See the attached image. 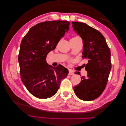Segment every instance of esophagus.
<instances>
[{"label": "esophagus", "mask_w": 126, "mask_h": 126, "mask_svg": "<svg viewBox=\"0 0 126 126\" xmlns=\"http://www.w3.org/2000/svg\"><path fill=\"white\" fill-rule=\"evenodd\" d=\"M69 75H74V72L72 70H69V74H68Z\"/></svg>", "instance_id": "obj_1"}]
</instances>
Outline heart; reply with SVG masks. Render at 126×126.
<instances>
[{
  "instance_id": "obj_1",
  "label": "heart",
  "mask_w": 126,
  "mask_h": 126,
  "mask_svg": "<svg viewBox=\"0 0 126 126\" xmlns=\"http://www.w3.org/2000/svg\"><path fill=\"white\" fill-rule=\"evenodd\" d=\"M79 38V37H78V36H76V37H74L72 38V39H73V38Z\"/></svg>"
}]
</instances>
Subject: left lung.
Wrapping results in <instances>:
<instances>
[{"label": "left lung", "instance_id": "obj_1", "mask_svg": "<svg viewBox=\"0 0 126 126\" xmlns=\"http://www.w3.org/2000/svg\"><path fill=\"white\" fill-rule=\"evenodd\" d=\"M74 31L81 37L83 47L82 58L88 60L85 66L86 77L74 87L77 97L91 101L99 97L104 91L111 68L110 50L102 34L85 23L72 22ZM80 75L79 72L75 74Z\"/></svg>", "mask_w": 126, "mask_h": 126}]
</instances>
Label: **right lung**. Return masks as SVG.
Listing matches in <instances>:
<instances>
[{
  "label": "right lung",
  "mask_w": 126,
  "mask_h": 126,
  "mask_svg": "<svg viewBox=\"0 0 126 126\" xmlns=\"http://www.w3.org/2000/svg\"><path fill=\"white\" fill-rule=\"evenodd\" d=\"M69 25L68 21L40 22L32 27L21 40L18 55L21 79L29 92L38 98L54 96L69 72L61 64L49 65L46 57L56 48Z\"/></svg>",
  "instance_id": "add662e5"
}]
</instances>
